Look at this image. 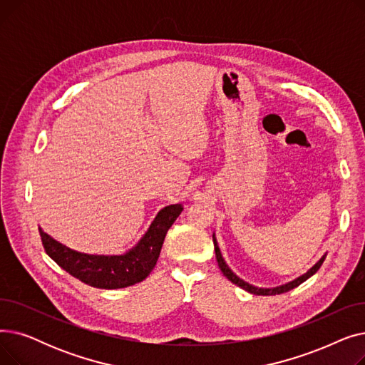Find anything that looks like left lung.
<instances>
[{
	"label": "left lung",
	"mask_w": 365,
	"mask_h": 365,
	"mask_svg": "<svg viewBox=\"0 0 365 365\" xmlns=\"http://www.w3.org/2000/svg\"><path fill=\"white\" fill-rule=\"evenodd\" d=\"M213 242H215L216 259H217L219 267H220V271L223 272V275H225L229 281L234 282L235 285L241 287V289H244L245 292L252 293V294H256V296H275V294H281V293H285V292H290V290L296 289L297 285H300L302 282H304L306 279L311 278V277L319 269L322 262H324V259H325V256H327V255H324V256L311 267V269H309L308 272L300 275V277H297L296 279H293V281H290V282H285V284H282V285L269 287V289H263V287H256V285H253V284H250V282H247V281L241 279V278L231 269V267L227 266V263L225 262V259H223V256H222L220 248H219V244H217V240H216V234H213Z\"/></svg>",
	"instance_id": "1"
}]
</instances>
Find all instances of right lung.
I'll use <instances>...</instances> for the list:
<instances>
[{"mask_svg": "<svg viewBox=\"0 0 365 365\" xmlns=\"http://www.w3.org/2000/svg\"><path fill=\"white\" fill-rule=\"evenodd\" d=\"M183 212V204H171L161 208L149 225L143 237L123 255H88L54 240L44 232L40 235L46 253L63 271L96 289H124L143 281L157 264L167 231Z\"/></svg>", "mask_w": 365, "mask_h": 365, "instance_id": "right-lung-1", "label": "right lung"}]
</instances>
